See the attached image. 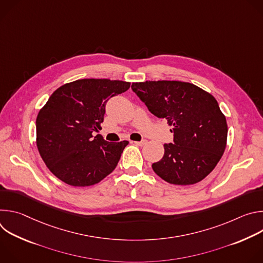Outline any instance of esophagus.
Here are the masks:
<instances>
[{"instance_id":"obj_1","label":"esophagus","mask_w":263,"mask_h":263,"mask_svg":"<svg viewBox=\"0 0 263 263\" xmlns=\"http://www.w3.org/2000/svg\"><path fill=\"white\" fill-rule=\"evenodd\" d=\"M137 145H143V144H145L146 143V140L145 139H143V140H140V141H134Z\"/></svg>"}]
</instances>
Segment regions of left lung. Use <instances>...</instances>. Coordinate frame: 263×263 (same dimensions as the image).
I'll return each instance as SVG.
<instances>
[{
    "label": "left lung",
    "instance_id": "8db88e82",
    "mask_svg": "<svg viewBox=\"0 0 263 263\" xmlns=\"http://www.w3.org/2000/svg\"><path fill=\"white\" fill-rule=\"evenodd\" d=\"M132 90L148 111L173 127L174 142L152 164L164 181L191 185L208 176L221 158L228 127L216 100L200 87L181 81L132 83Z\"/></svg>",
    "mask_w": 263,
    "mask_h": 263
}]
</instances>
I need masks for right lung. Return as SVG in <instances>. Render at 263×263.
Returning <instances> with one entry per match:
<instances>
[{
  "instance_id": "right-lung-1",
  "label": "right lung",
  "mask_w": 263,
  "mask_h": 263,
  "mask_svg": "<svg viewBox=\"0 0 263 263\" xmlns=\"http://www.w3.org/2000/svg\"><path fill=\"white\" fill-rule=\"evenodd\" d=\"M130 83L82 79L56 89L36 119V143L48 168L71 186H90L114 171L129 141H106L101 130L108 100Z\"/></svg>"
}]
</instances>
